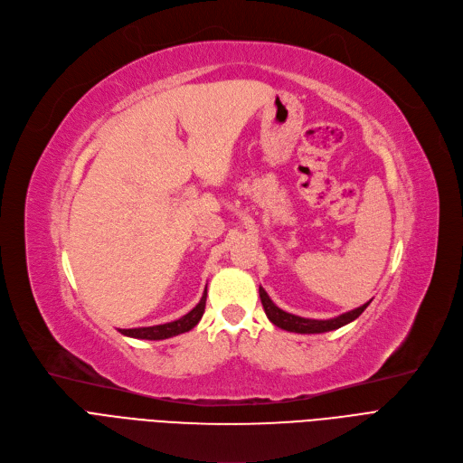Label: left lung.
<instances>
[{
  "mask_svg": "<svg viewBox=\"0 0 463 463\" xmlns=\"http://www.w3.org/2000/svg\"><path fill=\"white\" fill-rule=\"evenodd\" d=\"M260 299L263 305V311H266L268 318L279 326L280 329H286V332H294V334H324V332H332V329H337L352 320H356L365 309L367 305L371 303V299L367 303H364L358 309H352L345 315H339L335 318L329 320H313V318H303V317H296L292 313H286L271 301V298L268 296V292L260 286Z\"/></svg>",
  "mask_w": 463,
  "mask_h": 463,
  "instance_id": "8db88e82",
  "label": "left lung"
}]
</instances>
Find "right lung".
I'll return each mask as SVG.
<instances>
[{
    "instance_id": "right-lung-1",
    "label": "right lung",
    "mask_w": 463,
    "mask_h": 463,
    "mask_svg": "<svg viewBox=\"0 0 463 463\" xmlns=\"http://www.w3.org/2000/svg\"><path fill=\"white\" fill-rule=\"evenodd\" d=\"M205 301H207V288L194 309L181 317L179 320H173L167 324H160V326H148V327H134V329H120L122 335L134 337V339H148V341H160V339H169L179 334L190 332V329L202 320L203 313H205Z\"/></svg>"
}]
</instances>
